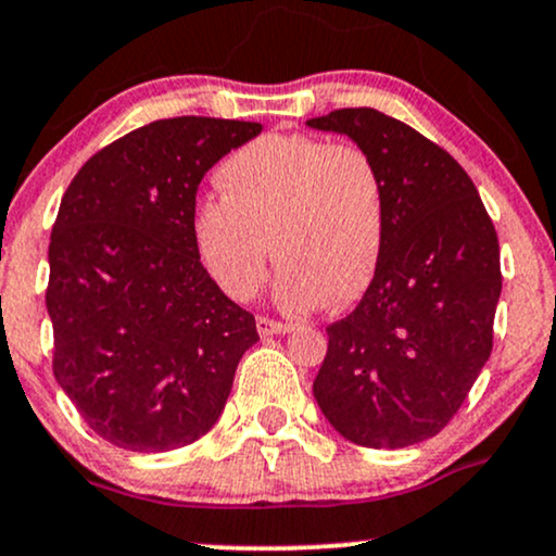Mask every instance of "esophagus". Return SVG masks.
I'll list each match as a JSON object with an SVG mask.
<instances>
[{
  "mask_svg": "<svg viewBox=\"0 0 556 556\" xmlns=\"http://www.w3.org/2000/svg\"><path fill=\"white\" fill-rule=\"evenodd\" d=\"M256 327H258V334H261V337L287 334V331L295 329V327H292V324L277 321V318H269V316H258V318H256Z\"/></svg>",
  "mask_w": 556,
  "mask_h": 556,
  "instance_id": "1",
  "label": "esophagus"
}]
</instances>
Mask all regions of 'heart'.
<instances>
[{
    "label": "heart",
    "instance_id": "1",
    "mask_svg": "<svg viewBox=\"0 0 556 556\" xmlns=\"http://www.w3.org/2000/svg\"><path fill=\"white\" fill-rule=\"evenodd\" d=\"M225 198H203L190 235L225 295L251 300L274 261L277 300L311 311L358 300L379 269L387 229L384 177L366 149L303 132H266L216 169Z\"/></svg>",
    "mask_w": 556,
    "mask_h": 556
}]
</instances>
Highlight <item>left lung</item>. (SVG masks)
Here are the masks:
<instances>
[{"label": "left lung", "instance_id": "left-lung-1", "mask_svg": "<svg viewBox=\"0 0 556 556\" xmlns=\"http://www.w3.org/2000/svg\"><path fill=\"white\" fill-rule=\"evenodd\" d=\"M366 149L384 177L387 229L366 295L329 324L314 381L350 442L400 450L455 418L494 344L500 240L473 180L410 125L358 106L308 119Z\"/></svg>", "mask_w": 556, "mask_h": 556}]
</instances>
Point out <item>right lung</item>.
Segmentation results:
<instances>
[{"mask_svg":"<svg viewBox=\"0 0 556 556\" xmlns=\"http://www.w3.org/2000/svg\"><path fill=\"white\" fill-rule=\"evenodd\" d=\"M258 132L242 119H156L96 151L62 195L49 242L52 371L114 446L167 452L203 437L258 340L190 235L203 175Z\"/></svg>","mask_w":556,"mask_h":556,"instance_id":"obj_1","label":"right lung"}]
</instances>
